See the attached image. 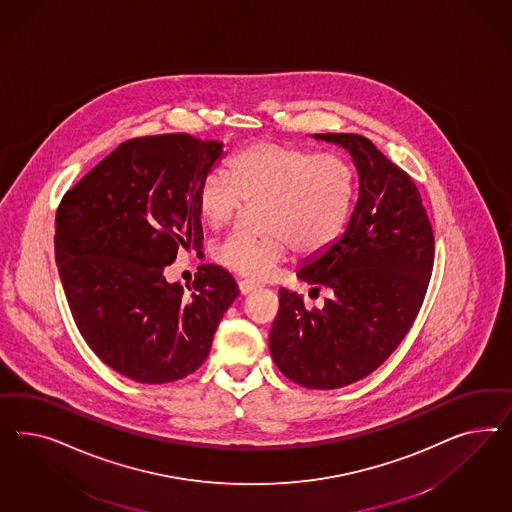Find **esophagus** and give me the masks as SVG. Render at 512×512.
<instances>
[{"label": "esophagus", "mask_w": 512, "mask_h": 512, "mask_svg": "<svg viewBox=\"0 0 512 512\" xmlns=\"http://www.w3.org/2000/svg\"><path fill=\"white\" fill-rule=\"evenodd\" d=\"M238 287H240V293H242V295H249V293H253L255 289H259V285L253 283V281H249V279H242V281L238 283Z\"/></svg>", "instance_id": "esophagus-1"}]
</instances>
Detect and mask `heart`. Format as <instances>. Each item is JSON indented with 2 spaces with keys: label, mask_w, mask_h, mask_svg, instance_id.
<instances>
[{
  "label": "heart",
  "mask_w": 512,
  "mask_h": 512,
  "mask_svg": "<svg viewBox=\"0 0 512 512\" xmlns=\"http://www.w3.org/2000/svg\"><path fill=\"white\" fill-rule=\"evenodd\" d=\"M229 174L231 178L223 171L208 172L197 204L210 227H221L233 219L242 201L263 202V236L231 233L212 246L217 263L244 278H268L291 248L302 257L325 251L351 216L355 172L341 155L259 142L234 155Z\"/></svg>",
  "instance_id": "b5f03b06"
}]
</instances>
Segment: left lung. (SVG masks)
<instances>
[{
  "instance_id": "8db88e82",
  "label": "left lung",
  "mask_w": 512,
  "mask_h": 512,
  "mask_svg": "<svg viewBox=\"0 0 512 512\" xmlns=\"http://www.w3.org/2000/svg\"><path fill=\"white\" fill-rule=\"evenodd\" d=\"M313 139L343 146L357 167L358 199L345 233L296 272L323 310L279 291L270 353L279 372L306 388H341L387 360L417 319L434 268V231L411 176L353 133Z\"/></svg>"
}]
</instances>
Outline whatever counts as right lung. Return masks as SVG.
<instances>
[{
	"instance_id": "1",
	"label": "right lung",
	"mask_w": 512,
	"mask_h": 512,
	"mask_svg": "<svg viewBox=\"0 0 512 512\" xmlns=\"http://www.w3.org/2000/svg\"><path fill=\"white\" fill-rule=\"evenodd\" d=\"M223 142L187 133L125 140L71 187L56 212V264L82 338L139 383H171L208 357L238 296L233 276L202 264L184 295L163 270L202 248L197 193Z\"/></svg>"
}]
</instances>
